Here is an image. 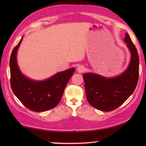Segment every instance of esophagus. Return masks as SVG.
Masks as SVG:
<instances>
[{"label":"esophagus","mask_w":146,"mask_h":146,"mask_svg":"<svg viewBox=\"0 0 146 146\" xmlns=\"http://www.w3.org/2000/svg\"><path fill=\"white\" fill-rule=\"evenodd\" d=\"M85 70H86V68L84 66L82 65H80L77 67V71L78 73H83L84 72Z\"/></svg>","instance_id":"obj_1"}]
</instances>
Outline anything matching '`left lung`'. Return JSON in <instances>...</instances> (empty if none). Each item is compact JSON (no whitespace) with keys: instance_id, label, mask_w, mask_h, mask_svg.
Instances as JSON below:
<instances>
[{"instance_id":"1","label":"left lung","mask_w":146,"mask_h":146,"mask_svg":"<svg viewBox=\"0 0 146 146\" xmlns=\"http://www.w3.org/2000/svg\"><path fill=\"white\" fill-rule=\"evenodd\" d=\"M124 41L131 53V60L122 74L111 78L94 73L83 75L87 100L98 110L111 111L117 109L130 97L137 87L139 76V56L127 33H125Z\"/></svg>"}]
</instances>
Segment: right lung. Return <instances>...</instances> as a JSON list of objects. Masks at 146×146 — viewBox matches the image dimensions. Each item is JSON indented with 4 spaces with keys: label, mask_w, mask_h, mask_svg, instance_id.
Wrapping results in <instances>:
<instances>
[{
    "label": "right lung",
    "mask_w": 146,
    "mask_h": 146,
    "mask_svg": "<svg viewBox=\"0 0 146 146\" xmlns=\"http://www.w3.org/2000/svg\"><path fill=\"white\" fill-rule=\"evenodd\" d=\"M22 39L13 48L9 60L11 90L22 104L31 111L40 112L53 109L60 102L75 68L59 72L44 81H35L26 77L17 62V49Z\"/></svg>",
    "instance_id": "add662e5"
}]
</instances>
